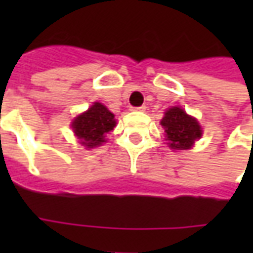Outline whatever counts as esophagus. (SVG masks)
<instances>
[{
  "instance_id": "1",
  "label": "esophagus",
  "mask_w": 253,
  "mask_h": 253,
  "mask_svg": "<svg viewBox=\"0 0 253 253\" xmlns=\"http://www.w3.org/2000/svg\"><path fill=\"white\" fill-rule=\"evenodd\" d=\"M131 111H141V112H143V111H146V105H141V107H131Z\"/></svg>"
}]
</instances>
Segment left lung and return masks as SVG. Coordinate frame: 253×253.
I'll use <instances>...</instances> for the list:
<instances>
[{
  "label": "left lung",
  "mask_w": 253,
  "mask_h": 253,
  "mask_svg": "<svg viewBox=\"0 0 253 253\" xmlns=\"http://www.w3.org/2000/svg\"><path fill=\"white\" fill-rule=\"evenodd\" d=\"M168 146L173 150H187L194 146L195 141L202 137V127L180 107H172L165 111L161 119Z\"/></svg>",
  "instance_id": "1"
}]
</instances>
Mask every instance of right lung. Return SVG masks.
<instances>
[{"instance_id": "right-lung-1", "label": "right lung", "mask_w": 253, "mask_h": 253, "mask_svg": "<svg viewBox=\"0 0 253 253\" xmlns=\"http://www.w3.org/2000/svg\"><path fill=\"white\" fill-rule=\"evenodd\" d=\"M116 126L115 115L101 103H93L88 111L74 118L72 128L80 143L92 149L105 142V137Z\"/></svg>"}]
</instances>
